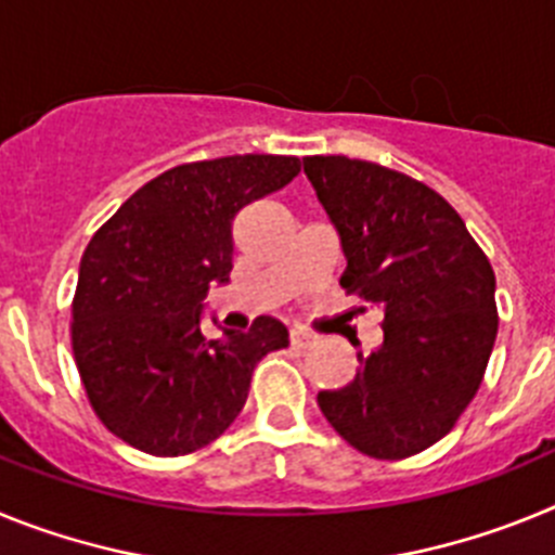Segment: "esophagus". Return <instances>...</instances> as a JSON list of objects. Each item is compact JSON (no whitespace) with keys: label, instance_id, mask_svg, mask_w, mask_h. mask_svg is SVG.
Here are the masks:
<instances>
[{"label":"esophagus","instance_id":"34e87169","mask_svg":"<svg viewBox=\"0 0 555 555\" xmlns=\"http://www.w3.org/2000/svg\"><path fill=\"white\" fill-rule=\"evenodd\" d=\"M288 341H292V347H297V350H306V347H311L317 338H313L311 333H306V331H292Z\"/></svg>","mask_w":555,"mask_h":555}]
</instances>
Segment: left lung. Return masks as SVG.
<instances>
[{"mask_svg":"<svg viewBox=\"0 0 555 555\" xmlns=\"http://www.w3.org/2000/svg\"><path fill=\"white\" fill-rule=\"evenodd\" d=\"M347 269L341 286L380 313L384 341L356 380L317 403L370 459L423 453L473 403L494 336V272L453 205L403 171L345 155L302 158Z\"/></svg>","mask_w":555,"mask_h":555,"instance_id":"obj_1","label":"left lung"}]
</instances>
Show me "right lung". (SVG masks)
<instances>
[{
	"label": "right lung",
	"instance_id": "1",
	"mask_svg": "<svg viewBox=\"0 0 555 555\" xmlns=\"http://www.w3.org/2000/svg\"><path fill=\"white\" fill-rule=\"evenodd\" d=\"M294 155H230L164 171L141 185L82 253L72 350L88 403L121 442L189 455L230 428L255 364L288 345L258 317L249 331L203 333V300L233 269V219L292 183Z\"/></svg>",
	"mask_w": 555,
	"mask_h": 555
}]
</instances>
